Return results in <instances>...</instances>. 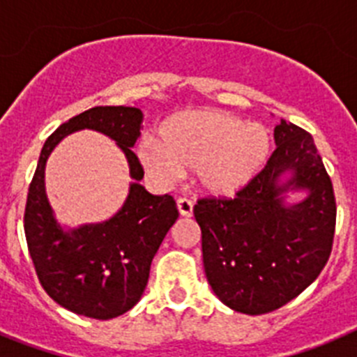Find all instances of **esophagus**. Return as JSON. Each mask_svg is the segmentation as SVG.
Returning a JSON list of instances; mask_svg holds the SVG:
<instances>
[{
	"label": "esophagus",
	"instance_id": "34e87169",
	"mask_svg": "<svg viewBox=\"0 0 357 357\" xmlns=\"http://www.w3.org/2000/svg\"><path fill=\"white\" fill-rule=\"evenodd\" d=\"M176 209H178L181 216L189 218L193 214V204H191V200H188V198H178V200H176Z\"/></svg>",
	"mask_w": 357,
	"mask_h": 357
}]
</instances>
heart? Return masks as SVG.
Instances as JSON below:
<instances>
[{
	"instance_id": "b5f03b06",
	"label": "heart",
	"mask_w": 357,
	"mask_h": 357,
	"mask_svg": "<svg viewBox=\"0 0 357 357\" xmlns=\"http://www.w3.org/2000/svg\"><path fill=\"white\" fill-rule=\"evenodd\" d=\"M137 155L146 172L172 182L182 169L209 197L241 193L272 155V134L261 123H245L222 110H188L162 123L157 141L144 139Z\"/></svg>"
}]
</instances>
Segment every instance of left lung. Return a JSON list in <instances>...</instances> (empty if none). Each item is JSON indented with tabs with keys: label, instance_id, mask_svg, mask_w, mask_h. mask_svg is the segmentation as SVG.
<instances>
[{
	"label": "left lung",
	"instance_id": "1",
	"mask_svg": "<svg viewBox=\"0 0 357 357\" xmlns=\"http://www.w3.org/2000/svg\"><path fill=\"white\" fill-rule=\"evenodd\" d=\"M273 137L275 151L247 189L234 200L202 198L193 209L211 288L245 314L270 313L301 295L333 250L336 200L313 137L284 119ZM291 190L306 197L288 204Z\"/></svg>",
	"mask_w": 357,
	"mask_h": 357
}]
</instances>
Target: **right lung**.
<instances>
[{"mask_svg":"<svg viewBox=\"0 0 357 357\" xmlns=\"http://www.w3.org/2000/svg\"><path fill=\"white\" fill-rule=\"evenodd\" d=\"M143 112L135 107H93L50 135L28 189L24 234L40 284L56 304L82 317L110 320L127 313L146 288L153 255L178 218L169 195L148 193L144 172L130 150L141 134ZM84 128L105 133L128 157L134 183L112 218L66 229L56 222L45 195L43 169L56 144Z\"/></svg>","mask_w":357,"mask_h":357,"instance_id":"obj_1","label":"right lung"}]
</instances>
